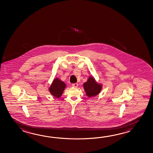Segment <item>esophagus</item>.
I'll use <instances>...</instances> for the list:
<instances>
[{
  "label": "esophagus",
  "instance_id": "obj_1",
  "mask_svg": "<svg viewBox=\"0 0 153 153\" xmlns=\"http://www.w3.org/2000/svg\"><path fill=\"white\" fill-rule=\"evenodd\" d=\"M72 86L73 87H75V88H77L78 86V83H74V84H72Z\"/></svg>",
  "mask_w": 153,
  "mask_h": 153
}]
</instances>
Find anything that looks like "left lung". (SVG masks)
Instances as JSON below:
<instances>
[{
	"instance_id": "obj_1",
	"label": "left lung",
	"mask_w": 153,
	"mask_h": 153,
	"mask_svg": "<svg viewBox=\"0 0 153 153\" xmlns=\"http://www.w3.org/2000/svg\"><path fill=\"white\" fill-rule=\"evenodd\" d=\"M84 88L88 97L96 96L101 90V85L98 84L92 77H90L88 81L85 82Z\"/></svg>"
}]
</instances>
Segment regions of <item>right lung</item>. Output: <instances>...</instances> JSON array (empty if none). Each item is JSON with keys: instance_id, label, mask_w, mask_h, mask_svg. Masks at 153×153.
I'll return each mask as SVG.
<instances>
[{"instance_id": "right-lung-1", "label": "right lung", "mask_w": 153, "mask_h": 153, "mask_svg": "<svg viewBox=\"0 0 153 153\" xmlns=\"http://www.w3.org/2000/svg\"><path fill=\"white\" fill-rule=\"evenodd\" d=\"M65 88V85L64 82L59 80L58 79H55L49 88V91L53 96L59 98L62 95Z\"/></svg>"}]
</instances>
